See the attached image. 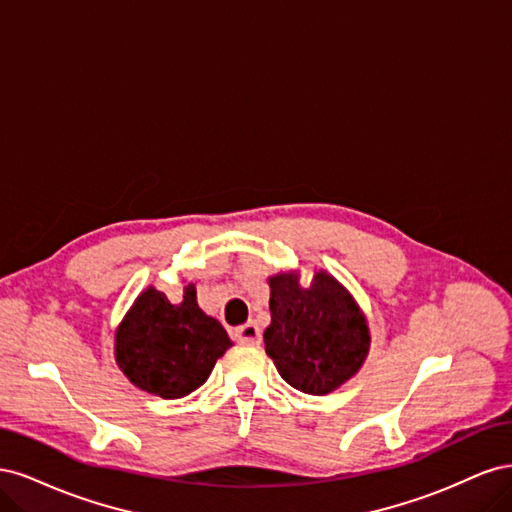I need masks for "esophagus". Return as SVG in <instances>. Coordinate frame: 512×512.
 Wrapping results in <instances>:
<instances>
[{
    "instance_id": "34e87169",
    "label": "esophagus",
    "mask_w": 512,
    "mask_h": 512,
    "mask_svg": "<svg viewBox=\"0 0 512 512\" xmlns=\"http://www.w3.org/2000/svg\"><path fill=\"white\" fill-rule=\"evenodd\" d=\"M232 337H235L237 342L250 344V346H258L260 339H262L260 329L256 327L254 322H247V324H243V327H237L235 331H232Z\"/></svg>"
}]
</instances>
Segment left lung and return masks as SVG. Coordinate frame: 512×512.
Instances as JSON below:
<instances>
[{
  "label": "left lung",
  "instance_id": "1",
  "mask_svg": "<svg viewBox=\"0 0 512 512\" xmlns=\"http://www.w3.org/2000/svg\"><path fill=\"white\" fill-rule=\"evenodd\" d=\"M271 324L265 350L297 391L327 395L350 380L369 350L365 316L348 290L324 271L309 288L294 273L269 280Z\"/></svg>",
  "mask_w": 512,
  "mask_h": 512
}]
</instances>
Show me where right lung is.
<instances>
[{
	"mask_svg": "<svg viewBox=\"0 0 512 512\" xmlns=\"http://www.w3.org/2000/svg\"><path fill=\"white\" fill-rule=\"evenodd\" d=\"M115 337V356L123 374L138 389L164 399L196 391L230 348L226 329L198 307L194 284L183 288V301L177 305L164 292L147 288Z\"/></svg>",
	"mask_w": 512,
	"mask_h": 512,
	"instance_id": "add662e5",
	"label": "right lung"
}]
</instances>
